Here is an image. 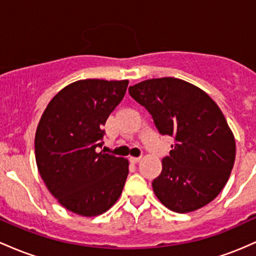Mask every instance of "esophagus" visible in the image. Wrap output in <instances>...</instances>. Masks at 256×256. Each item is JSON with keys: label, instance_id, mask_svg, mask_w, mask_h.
<instances>
[{"label": "esophagus", "instance_id": "34e87169", "mask_svg": "<svg viewBox=\"0 0 256 256\" xmlns=\"http://www.w3.org/2000/svg\"><path fill=\"white\" fill-rule=\"evenodd\" d=\"M140 160H142V157H130V158H129L132 163H138Z\"/></svg>", "mask_w": 256, "mask_h": 256}]
</instances>
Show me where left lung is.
<instances>
[{"instance_id": "1", "label": "left lung", "mask_w": 256, "mask_h": 256, "mask_svg": "<svg viewBox=\"0 0 256 256\" xmlns=\"http://www.w3.org/2000/svg\"><path fill=\"white\" fill-rule=\"evenodd\" d=\"M128 92L160 133L174 138L152 182L157 198L176 213L210 203L228 182L236 157L234 134L219 106L196 86L174 77L146 80Z\"/></svg>"}]
</instances>
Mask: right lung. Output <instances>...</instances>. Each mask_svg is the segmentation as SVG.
Listing matches in <instances>:
<instances>
[{"mask_svg":"<svg viewBox=\"0 0 256 256\" xmlns=\"http://www.w3.org/2000/svg\"><path fill=\"white\" fill-rule=\"evenodd\" d=\"M128 81L82 80L46 108L35 136L37 168L50 194L68 210L96 216L118 200L128 160L100 151L102 126L122 102Z\"/></svg>","mask_w":256,"mask_h":256,"instance_id":"obj_1","label":"right lung"}]
</instances>
